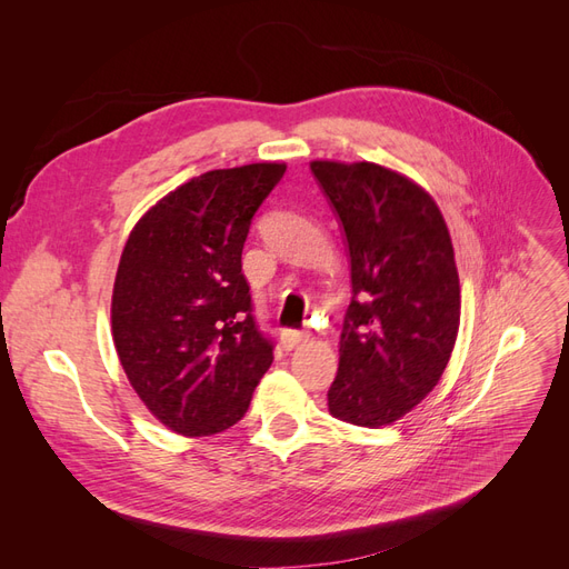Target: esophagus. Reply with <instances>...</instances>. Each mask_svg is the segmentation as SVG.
<instances>
[{"label":"esophagus","mask_w":569,"mask_h":569,"mask_svg":"<svg viewBox=\"0 0 569 569\" xmlns=\"http://www.w3.org/2000/svg\"><path fill=\"white\" fill-rule=\"evenodd\" d=\"M308 332H299V330H284L282 332V347L287 349V351H291L295 347H299V343H303V341H308Z\"/></svg>","instance_id":"34e87169"}]
</instances>
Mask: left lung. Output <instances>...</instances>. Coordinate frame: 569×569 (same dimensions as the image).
<instances>
[{"label":"left lung","mask_w":569,"mask_h":569,"mask_svg":"<svg viewBox=\"0 0 569 569\" xmlns=\"http://www.w3.org/2000/svg\"><path fill=\"white\" fill-rule=\"evenodd\" d=\"M343 230L353 297L327 391L335 418L391 425L437 387L460 325L449 228L435 199L377 163L313 161Z\"/></svg>","instance_id":"8db88e82"}]
</instances>
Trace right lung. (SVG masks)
<instances>
[{"label":"right lung","mask_w":569,"mask_h":569,"mask_svg":"<svg viewBox=\"0 0 569 569\" xmlns=\"http://www.w3.org/2000/svg\"><path fill=\"white\" fill-rule=\"evenodd\" d=\"M284 163L209 170L140 218L120 256L111 327L128 380L166 427L209 437L244 418L272 363L242 249Z\"/></svg>","instance_id":"1"}]
</instances>
